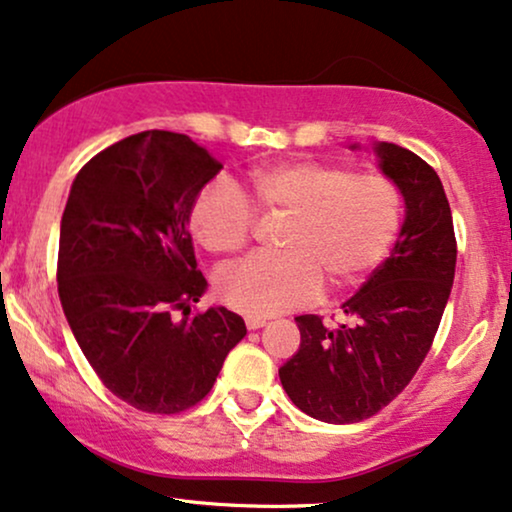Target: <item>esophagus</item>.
Returning <instances> with one entry per match:
<instances>
[{"mask_svg": "<svg viewBox=\"0 0 512 512\" xmlns=\"http://www.w3.org/2000/svg\"><path fill=\"white\" fill-rule=\"evenodd\" d=\"M268 321H265L263 317H247V328L249 331H258V328H263Z\"/></svg>", "mask_w": 512, "mask_h": 512, "instance_id": "1", "label": "esophagus"}]
</instances>
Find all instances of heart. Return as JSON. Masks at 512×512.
Returning a JSON list of instances; mask_svg holds the SVG:
<instances>
[{
  "instance_id": "1",
  "label": "heart",
  "mask_w": 512,
  "mask_h": 512,
  "mask_svg": "<svg viewBox=\"0 0 512 512\" xmlns=\"http://www.w3.org/2000/svg\"><path fill=\"white\" fill-rule=\"evenodd\" d=\"M254 219L279 223L275 256H251L219 272L223 303L247 317H272L328 289L356 286L387 258L403 223V193L384 174L289 160L258 167L242 181H214L188 207V230L214 256L251 240Z\"/></svg>"
}]
</instances>
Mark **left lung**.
I'll return each instance as SVG.
<instances>
[{"instance_id":"left-lung-1","label":"left lung","mask_w":512,"mask_h":512,"mask_svg":"<svg viewBox=\"0 0 512 512\" xmlns=\"http://www.w3.org/2000/svg\"><path fill=\"white\" fill-rule=\"evenodd\" d=\"M401 188L405 221L391 256L342 305L352 324L296 317L300 349L279 368L296 408L328 424H354L389 405L429 354L457 265L452 212L436 170L403 146H375Z\"/></svg>"}]
</instances>
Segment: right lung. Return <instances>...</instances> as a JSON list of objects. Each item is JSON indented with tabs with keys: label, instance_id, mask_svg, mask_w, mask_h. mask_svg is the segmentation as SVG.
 Listing matches in <instances>:
<instances>
[{
	"label": "right lung",
	"instance_id": "obj_1",
	"mask_svg": "<svg viewBox=\"0 0 512 512\" xmlns=\"http://www.w3.org/2000/svg\"><path fill=\"white\" fill-rule=\"evenodd\" d=\"M221 167L191 137L146 130L90 158L69 191L58 251L62 310L104 387L142 412L198 405L247 335L226 307L191 317L207 279L186 216Z\"/></svg>",
	"mask_w": 512,
	"mask_h": 512
}]
</instances>
